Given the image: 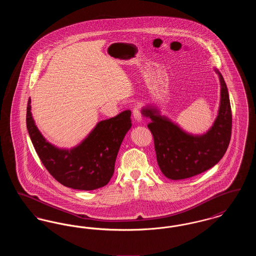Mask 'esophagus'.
<instances>
[{"label":"esophagus","instance_id":"obj_1","mask_svg":"<svg viewBox=\"0 0 256 256\" xmlns=\"http://www.w3.org/2000/svg\"><path fill=\"white\" fill-rule=\"evenodd\" d=\"M132 115H134V120L137 122H140L142 120V113H141V106H134L132 110Z\"/></svg>","mask_w":256,"mask_h":256}]
</instances>
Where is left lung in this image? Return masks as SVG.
<instances>
[{"mask_svg": "<svg viewBox=\"0 0 256 256\" xmlns=\"http://www.w3.org/2000/svg\"><path fill=\"white\" fill-rule=\"evenodd\" d=\"M220 82L219 114L213 126L204 135L184 132L154 108L142 114L150 117L148 128L154 136L159 168L168 178L176 180L195 176L212 168L224 156L232 138V114L228 87L218 70Z\"/></svg>", "mask_w": 256, "mask_h": 256, "instance_id": "1", "label": "left lung"}]
</instances>
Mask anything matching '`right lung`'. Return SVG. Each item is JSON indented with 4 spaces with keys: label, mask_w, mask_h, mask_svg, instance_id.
Here are the masks:
<instances>
[{
    "label": "right lung",
    "mask_w": 256,
    "mask_h": 256,
    "mask_svg": "<svg viewBox=\"0 0 256 256\" xmlns=\"http://www.w3.org/2000/svg\"><path fill=\"white\" fill-rule=\"evenodd\" d=\"M132 111L98 122L86 139L71 150L58 148L40 134L26 108V128L37 154L52 176L58 182L78 190H95L110 182L122 139L132 128Z\"/></svg>",
    "instance_id": "right-lung-1"
}]
</instances>
